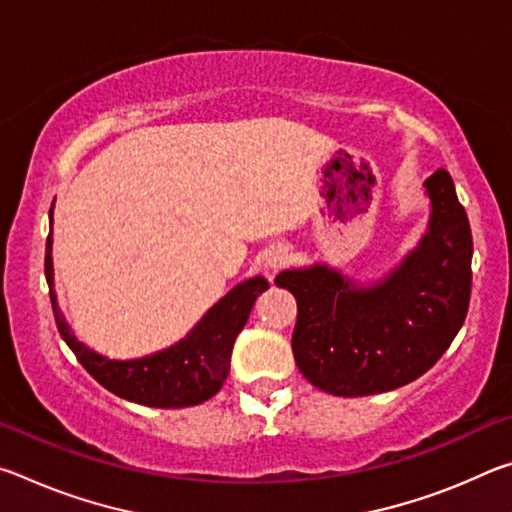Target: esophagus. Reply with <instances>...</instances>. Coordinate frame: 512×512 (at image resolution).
<instances>
[{"label": "esophagus", "instance_id": "1", "mask_svg": "<svg viewBox=\"0 0 512 512\" xmlns=\"http://www.w3.org/2000/svg\"><path fill=\"white\" fill-rule=\"evenodd\" d=\"M289 264V250L284 248V246H277V248H273V250H268V255H266V268L271 273H277V271H282L284 266Z\"/></svg>", "mask_w": 512, "mask_h": 512}]
</instances>
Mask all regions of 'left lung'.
<instances>
[{"mask_svg": "<svg viewBox=\"0 0 512 512\" xmlns=\"http://www.w3.org/2000/svg\"><path fill=\"white\" fill-rule=\"evenodd\" d=\"M429 232L395 271L357 287L327 266L282 271L298 302L291 348L302 375L339 397L386 393L424 375L461 329L472 291V230L445 169L427 178Z\"/></svg>", "mask_w": 512, "mask_h": 512, "instance_id": "obj_1", "label": "left lung"}]
</instances>
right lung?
Wrapping results in <instances>:
<instances>
[{
  "label": "right lung",
  "instance_id": "right-lung-1",
  "mask_svg": "<svg viewBox=\"0 0 512 512\" xmlns=\"http://www.w3.org/2000/svg\"><path fill=\"white\" fill-rule=\"evenodd\" d=\"M45 275L58 332L81 366L110 393L155 409H183L210 400L221 391L237 334L244 329L259 293L268 289L264 277H253L216 302L192 334L169 350L135 361H110L76 341L60 314L54 293L51 232L45 250Z\"/></svg>",
  "mask_w": 512,
  "mask_h": 512
}]
</instances>
